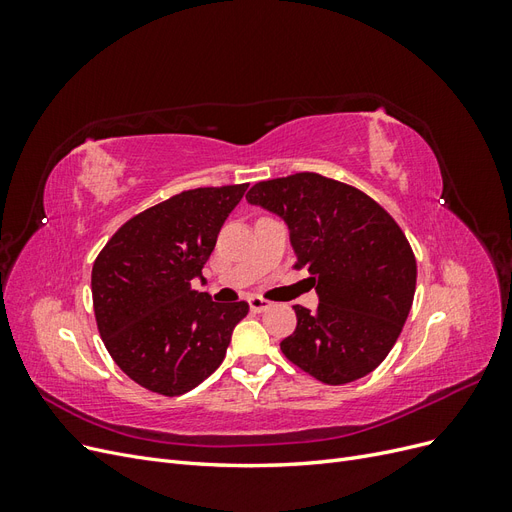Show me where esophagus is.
<instances>
[{
  "label": "esophagus",
  "instance_id": "1",
  "mask_svg": "<svg viewBox=\"0 0 512 512\" xmlns=\"http://www.w3.org/2000/svg\"><path fill=\"white\" fill-rule=\"evenodd\" d=\"M250 307H252V312H265V309L271 307V301L262 299V297H258V294H254V297H250Z\"/></svg>",
  "mask_w": 512,
  "mask_h": 512
}]
</instances>
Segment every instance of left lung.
<instances>
[{
    "instance_id": "left-lung-1",
    "label": "left lung",
    "mask_w": 512,
    "mask_h": 512,
    "mask_svg": "<svg viewBox=\"0 0 512 512\" xmlns=\"http://www.w3.org/2000/svg\"><path fill=\"white\" fill-rule=\"evenodd\" d=\"M284 218L312 273L318 307L294 305L297 329L280 344L290 363L324 384L374 371L410 314L416 258L404 230L374 198L318 173L258 181L245 196Z\"/></svg>"
}]
</instances>
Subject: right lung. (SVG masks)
Returning a JSON list of instances; mask_svg holds the SVG:
<instances>
[{
    "label": "right lung",
    "mask_w": 512,
    "mask_h": 512,
    "mask_svg": "<svg viewBox=\"0 0 512 512\" xmlns=\"http://www.w3.org/2000/svg\"><path fill=\"white\" fill-rule=\"evenodd\" d=\"M247 185L185 190L141 211L108 239L91 269L102 342L126 376L177 397L218 369L245 301L192 288Z\"/></svg>",
    "instance_id": "right-lung-1"
}]
</instances>
